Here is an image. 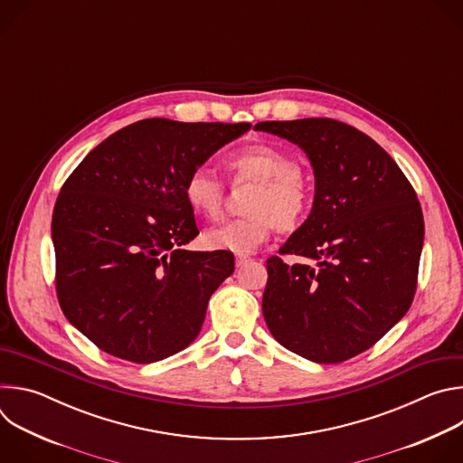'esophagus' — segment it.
<instances>
[{
    "mask_svg": "<svg viewBox=\"0 0 463 463\" xmlns=\"http://www.w3.org/2000/svg\"><path fill=\"white\" fill-rule=\"evenodd\" d=\"M249 260H250L249 254H240V252H238V254H236V266L241 268V266H245V263H247Z\"/></svg>",
    "mask_w": 463,
    "mask_h": 463,
    "instance_id": "1",
    "label": "esophagus"
}]
</instances>
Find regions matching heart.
Here are the masks:
<instances>
[{
  "label": "heart",
  "instance_id": "heart-1",
  "mask_svg": "<svg viewBox=\"0 0 463 463\" xmlns=\"http://www.w3.org/2000/svg\"><path fill=\"white\" fill-rule=\"evenodd\" d=\"M225 168L234 183L254 181L243 211L247 216L207 229L203 241L216 250L252 252L273 229H295L309 205V186L291 156L269 145H250L232 152ZM184 202L203 218L216 220L223 205V184L207 168H195L183 184Z\"/></svg>",
  "mask_w": 463,
  "mask_h": 463
}]
</instances>
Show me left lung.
<instances>
[{"label": "left lung", "mask_w": 463, "mask_h": 463, "mask_svg": "<svg viewBox=\"0 0 463 463\" xmlns=\"http://www.w3.org/2000/svg\"><path fill=\"white\" fill-rule=\"evenodd\" d=\"M258 131L297 145L315 175L313 207L268 260L261 311L271 335L313 363L373 346L409 311L423 249L418 195L363 131L334 118L266 120Z\"/></svg>", "instance_id": "1"}]
</instances>
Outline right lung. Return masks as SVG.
<instances>
[{
  "mask_svg": "<svg viewBox=\"0 0 463 463\" xmlns=\"http://www.w3.org/2000/svg\"><path fill=\"white\" fill-rule=\"evenodd\" d=\"M249 129L145 118L102 141L63 183L51 223L58 302L106 354L146 364L200 335L234 256L183 249L200 234L183 184Z\"/></svg>",
  "mask_w": 463,
  "mask_h": 463,
  "instance_id": "1",
  "label": "right lung"
}]
</instances>
